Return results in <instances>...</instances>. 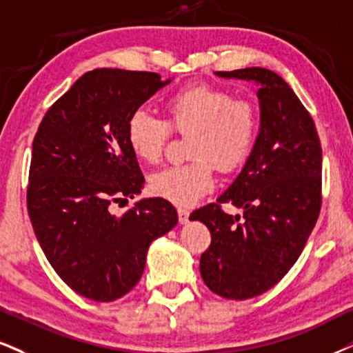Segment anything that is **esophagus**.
<instances>
[{
  "instance_id": "1",
  "label": "esophagus",
  "mask_w": 353,
  "mask_h": 353,
  "mask_svg": "<svg viewBox=\"0 0 353 353\" xmlns=\"http://www.w3.org/2000/svg\"><path fill=\"white\" fill-rule=\"evenodd\" d=\"M178 221H180L181 224H186L188 223V217H190V211L186 210V208H178Z\"/></svg>"
}]
</instances>
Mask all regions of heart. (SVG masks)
Masks as SVG:
<instances>
[{
    "mask_svg": "<svg viewBox=\"0 0 353 353\" xmlns=\"http://www.w3.org/2000/svg\"><path fill=\"white\" fill-rule=\"evenodd\" d=\"M167 121L137 110L129 116L125 137L141 162L157 163L163 157L172 130L188 136L190 162L172 165L149 178L155 196L191 206L214 186V170L232 172L249 159L260 130V112L250 99L229 91L193 85L165 101Z\"/></svg>",
    "mask_w": 353,
    "mask_h": 353,
    "instance_id": "1",
    "label": "heart"
}]
</instances>
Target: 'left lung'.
I'll use <instances>...</instances> for the list:
<instances>
[{"instance_id": "1", "label": "left lung", "mask_w": 353, "mask_h": 353, "mask_svg": "<svg viewBox=\"0 0 353 353\" xmlns=\"http://www.w3.org/2000/svg\"><path fill=\"white\" fill-rule=\"evenodd\" d=\"M259 85L260 132L245 167L216 203L191 212L211 232L199 272L212 293L249 299L296 263L323 204V149L316 124L293 90L267 68L216 72ZM244 210L224 213L222 204Z\"/></svg>"}]
</instances>
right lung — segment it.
<instances>
[{"label":"right lung","instance_id":"add662e5","mask_svg":"<svg viewBox=\"0 0 353 353\" xmlns=\"http://www.w3.org/2000/svg\"><path fill=\"white\" fill-rule=\"evenodd\" d=\"M167 83L155 72L94 68L52 104L34 137L28 185L34 232L57 275L93 301L128 294L152 241L178 223L163 198L111 212L145 183L125 137L129 116Z\"/></svg>","mask_w":353,"mask_h":353}]
</instances>
